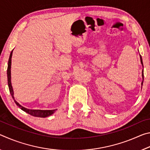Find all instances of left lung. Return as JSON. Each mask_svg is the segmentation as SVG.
<instances>
[{"instance_id":"1","label":"left lung","mask_w":150,"mask_h":150,"mask_svg":"<svg viewBox=\"0 0 150 150\" xmlns=\"http://www.w3.org/2000/svg\"><path fill=\"white\" fill-rule=\"evenodd\" d=\"M140 59H141V63H142V65H143V62H142V57H140ZM143 72H144V70H143V71H142V77H143V79H144V73H143ZM142 84H143V81H142Z\"/></svg>"}]
</instances>
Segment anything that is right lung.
Segmentation results:
<instances>
[{"label": "right lung", "mask_w": 150, "mask_h": 150, "mask_svg": "<svg viewBox=\"0 0 150 150\" xmlns=\"http://www.w3.org/2000/svg\"><path fill=\"white\" fill-rule=\"evenodd\" d=\"M12 52H13V50L11 53V55H10L9 59H8V68H7V77H8V85L9 88L10 93H11L12 97L13 98L16 105L18 106L20 108H21L22 110L26 112L29 115L35 116V117H41V118H45L47 117L50 115H52V114H54L55 110H57V109H55V110H32V109H28L20 105V104L17 102V101L14 99V91L13 88L12 87V83H11V59H12Z\"/></svg>", "instance_id": "obj_1"}]
</instances>
